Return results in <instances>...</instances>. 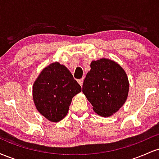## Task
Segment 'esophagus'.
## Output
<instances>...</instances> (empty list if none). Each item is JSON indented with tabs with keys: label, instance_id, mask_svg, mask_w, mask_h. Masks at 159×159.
<instances>
[{
	"label": "esophagus",
	"instance_id": "obj_1",
	"mask_svg": "<svg viewBox=\"0 0 159 159\" xmlns=\"http://www.w3.org/2000/svg\"><path fill=\"white\" fill-rule=\"evenodd\" d=\"M78 84H80V85H81V86H82V85H83V82H84V78H81V79L78 80Z\"/></svg>",
	"mask_w": 159,
	"mask_h": 159
}]
</instances>
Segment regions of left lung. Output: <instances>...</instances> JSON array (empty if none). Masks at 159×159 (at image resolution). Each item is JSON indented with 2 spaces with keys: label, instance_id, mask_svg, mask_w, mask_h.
I'll return each instance as SVG.
<instances>
[{
  "label": "left lung",
  "instance_id": "obj_1",
  "mask_svg": "<svg viewBox=\"0 0 159 159\" xmlns=\"http://www.w3.org/2000/svg\"><path fill=\"white\" fill-rule=\"evenodd\" d=\"M129 83L127 75L117 63L106 58L92 61L83 83V93L96 114L107 117L126 101Z\"/></svg>",
  "mask_w": 159,
  "mask_h": 159
}]
</instances>
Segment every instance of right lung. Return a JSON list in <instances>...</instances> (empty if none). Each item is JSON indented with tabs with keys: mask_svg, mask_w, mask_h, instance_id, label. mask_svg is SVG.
I'll use <instances>...</instances> for the list:
<instances>
[{
	"mask_svg": "<svg viewBox=\"0 0 159 159\" xmlns=\"http://www.w3.org/2000/svg\"><path fill=\"white\" fill-rule=\"evenodd\" d=\"M81 91L68 69L55 62L43 69L34 82L33 98L40 114L57 123L66 116L72 98Z\"/></svg>",
	"mask_w": 159,
	"mask_h": 159,
	"instance_id": "obj_1",
	"label": "right lung"
}]
</instances>
